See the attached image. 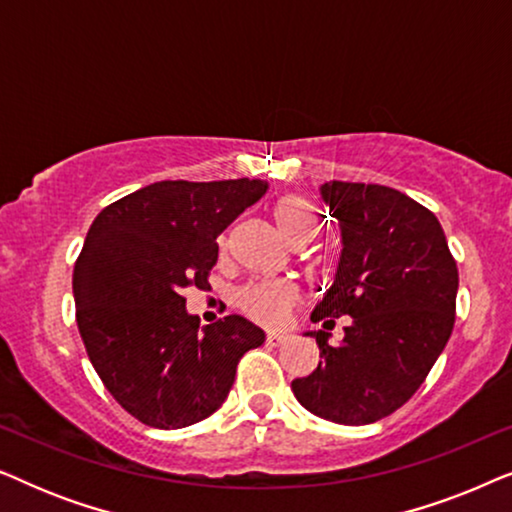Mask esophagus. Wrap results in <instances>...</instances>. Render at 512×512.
Listing matches in <instances>:
<instances>
[{
    "instance_id": "34e87169",
    "label": "esophagus",
    "mask_w": 512,
    "mask_h": 512,
    "mask_svg": "<svg viewBox=\"0 0 512 512\" xmlns=\"http://www.w3.org/2000/svg\"><path fill=\"white\" fill-rule=\"evenodd\" d=\"M284 340H286V335H284V333H275V331H270L268 335H265V342H268L270 347H277V345H282Z\"/></svg>"
}]
</instances>
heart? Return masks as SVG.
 <instances>
[{
    "label": "heart",
    "instance_id": "heart-1",
    "mask_svg": "<svg viewBox=\"0 0 512 512\" xmlns=\"http://www.w3.org/2000/svg\"><path fill=\"white\" fill-rule=\"evenodd\" d=\"M272 216L286 240L291 244L310 242L317 233L319 216L317 209L303 195H284L272 207ZM237 303L249 317H254L261 324L275 326L289 317L291 307L298 303V289L289 282H254L237 293Z\"/></svg>",
    "mask_w": 512,
    "mask_h": 512
}]
</instances>
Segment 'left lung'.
Returning a JSON list of instances; mask_svg holds the SVG:
<instances>
[{
  "mask_svg": "<svg viewBox=\"0 0 512 512\" xmlns=\"http://www.w3.org/2000/svg\"><path fill=\"white\" fill-rule=\"evenodd\" d=\"M321 200L338 219L342 251L312 321L352 317L340 345L317 338L319 366L291 382L298 403L359 426L408 403L454 326L459 272L436 214L396 188L328 181Z\"/></svg>",
  "mask_w": 512,
  "mask_h": 512,
  "instance_id": "8db88e82",
  "label": "left lung"
}]
</instances>
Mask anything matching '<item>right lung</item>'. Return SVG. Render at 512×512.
Segmentation results:
<instances>
[{"label": "right lung", "instance_id": "1", "mask_svg": "<svg viewBox=\"0 0 512 512\" xmlns=\"http://www.w3.org/2000/svg\"><path fill=\"white\" fill-rule=\"evenodd\" d=\"M261 179L156 181L104 207L74 265L76 324L123 410L184 429L221 408L237 363L265 333L240 314L200 328L188 286L207 289L219 237L261 200Z\"/></svg>", "mask_w": 512, "mask_h": 512}]
</instances>
